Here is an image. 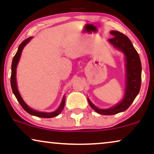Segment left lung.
<instances>
[{
    "instance_id": "obj_1",
    "label": "left lung",
    "mask_w": 154,
    "mask_h": 154,
    "mask_svg": "<svg viewBox=\"0 0 154 154\" xmlns=\"http://www.w3.org/2000/svg\"><path fill=\"white\" fill-rule=\"evenodd\" d=\"M113 38L109 41L116 48L124 52L126 59V89L125 97L121 102L112 108L100 109L88 100L90 106L97 113L102 115H113L127 110L140 90L142 81V64L140 56L130 40L119 31H112Z\"/></svg>"
}]
</instances>
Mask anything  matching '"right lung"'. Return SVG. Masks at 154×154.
<instances>
[{
    "instance_id": "1",
    "label": "right lung",
    "mask_w": 154,
    "mask_h": 154,
    "mask_svg": "<svg viewBox=\"0 0 154 154\" xmlns=\"http://www.w3.org/2000/svg\"><path fill=\"white\" fill-rule=\"evenodd\" d=\"M32 38V37L28 38L24 40V41H22L21 44L19 46L18 48V50L17 52V53L15 54V55L14 56L13 60H12V73H11V79H10V84H11V88L12 90V92L14 94V96L16 97L17 100L20 103L21 106L23 109H24L25 111H26L27 113H29V114L35 116L37 117H41V118H53L57 116H58L60 113L62 112V111L63 110L64 107V104H65V97H64L63 98L62 102L61 103L60 106L59 107V109L57 110H56L54 112H51V113H45V112H39V111H36L31 109L30 107L27 106L26 104V103L24 102V100H22V97L20 96V93H19V91L17 90V83H16V69H17V63L19 62V60H20L21 54H22V51L23 50V48L25 45H26V43H28L30 40Z\"/></svg>"
}]
</instances>
